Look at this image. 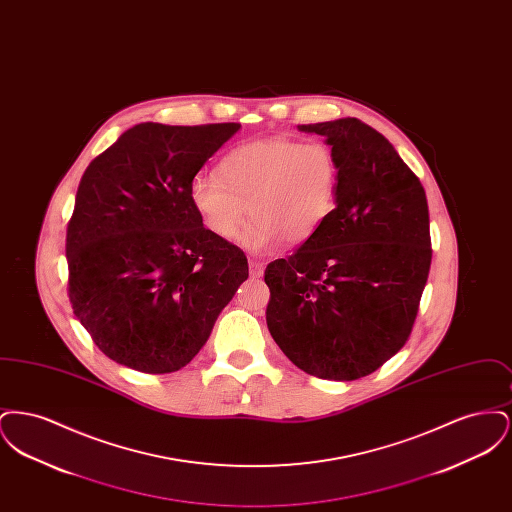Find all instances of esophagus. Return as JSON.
I'll return each mask as SVG.
<instances>
[{
    "instance_id": "34e87169",
    "label": "esophagus",
    "mask_w": 512,
    "mask_h": 512,
    "mask_svg": "<svg viewBox=\"0 0 512 512\" xmlns=\"http://www.w3.org/2000/svg\"><path fill=\"white\" fill-rule=\"evenodd\" d=\"M263 263H259V261H249V274L253 276V278H261L263 276Z\"/></svg>"
}]
</instances>
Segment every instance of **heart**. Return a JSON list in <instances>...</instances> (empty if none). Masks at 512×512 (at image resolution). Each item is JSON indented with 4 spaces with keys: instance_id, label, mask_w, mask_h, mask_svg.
Listing matches in <instances>:
<instances>
[{
    "instance_id": "obj_1",
    "label": "heart",
    "mask_w": 512,
    "mask_h": 512,
    "mask_svg": "<svg viewBox=\"0 0 512 512\" xmlns=\"http://www.w3.org/2000/svg\"><path fill=\"white\" fill-rule=\"evenodd\" d=\"M340 167L324 144L292 138L255 140L236 147L217 165V176H197L190 199L203 226L222 242L242 230L247 209L253 219L245 247L267 251L309 242L332 215Z\"/></svg>"
}]
</instances>
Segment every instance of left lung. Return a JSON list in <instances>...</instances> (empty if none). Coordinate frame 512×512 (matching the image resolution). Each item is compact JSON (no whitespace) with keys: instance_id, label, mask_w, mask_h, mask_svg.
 I'll return each instance as SVG.
<instances>
[{"instance_id":"1","label":"left lung","mask_w":512,"mask_h":512,"mask_svg":"<svg viewBox=\"0 0 512 512\" xmlns=\"http://www.w3.org/2000/svg\"><path fill=\"white\" fill-rule=\"evenodd\" d=\"M340 167L332 215L265 268L270 336L322 380L372 374L409 341L430 263L426 192L395 147L357 119L301 124Z\"/></svg>"}]
</instances>
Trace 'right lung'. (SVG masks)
<instances>
[{
    "label": "right lung",
    "instance_id": "add662e5",
    "mask_svg": "<svg viewBox=\"0 0 512 512\" xmlns=\"http://www.w3.org/2000/svg\"><path fill=\"white\" fill-rule=\"evenodd\" d=\"M238 122L126 130L82 174L67 224L74 317L119 365L167 374L188 365L247 280L238 245L192 207L195 174Z\"/></svg>",
    "mask_w": 512,
    "mask_h": 512
}]
</instances>
